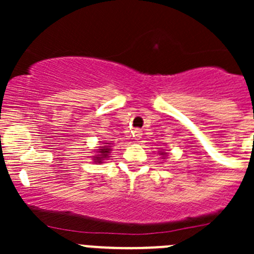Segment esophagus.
Listing matches in <instances>:
<instances>
[{"label":"esophagus","instance_id":"1","mask_svg":"<svg viewBox=\"0 0 254 254\" xmlns=\"http://www.w3.org/2000/svg\"><path fill=\"white\" fill-rule=\"evenodd\" d=\"M141 136H142V131H141V130L135 129V130H134V137H135V139L139 140Z\"/></svg>","mask_w":254,"mask_h":254}]
</instances>
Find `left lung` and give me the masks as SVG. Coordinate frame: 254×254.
Instances as JSON below:
<instances>
[{"label":"left lung","mask_w":254,"mask_h":254,"mask_svg":"<svg viewBox=\"0 0 254 254\" xmlns=\"http://www.w3.org/2000/svg\"><path fill=\"white\" fill-rule=\"evenodd\" d=\"M160 155H162V156H163V157H166V155H167V153H166V152H161V153H160Z\"/></svg>","instance_id":"left-lung-1"}]
</instances>
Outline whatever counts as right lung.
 <instances>
[{"instance_id": "obj_1", "label": "right lung", "mask_w": 254, "mask_h": 254, "mask_svg": "<svg viewBox=\"0 0 254 254\" xmlns=\"http://www.w3.org/2000/svg\"><path fill=\"white\" fill-rule=\"evenodd\" d=\"M107 145H108V142H107ZM107 145L101 146V147L98 148V151H97V153H98V155L93 156V161L96 163H102L103 162L104 158L109 157V153H111V151H112L111 150L112 146H107Z\"/></svg>"}]
</instances>
